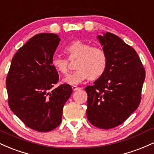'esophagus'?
I'll return each instance as SVG.
<instances>
[{
  "label": "esophagus",
  "mask_w": 154,
  "mask_h": 154,
  "mask_svg": "<svg viewBox=\"0 0 154 154\" xmlns=\"http://www.w3.org/2000/svg\"><path fill=\"white\" fill-rule=\"evenodd\" d=\"M72 90H73V91H76V90H79V89H81L82 88L78 87V86H72Z\"/></svg>",
  "instance_id": "esophagus-1"
}]
</instances>
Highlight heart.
Masks as SVG:
<instances>
[{
  "instance_id": "obj_1",
  "label": "heart",
  "mask_w": 154,
  "mask_h": 154,
  "mask_svg": "<svg viewBox=\"0 0 154 154\" xmlns=\"http://www.w3.org/2000/svg\"><path fill=\"white\" fill-rule=\"evenodd\" d=\"M70 60L77 58L75 63L76 70L69 74L63 82L70 85H77L90 77L95 79L104 73L108 65V56L99 46H91L88 43L74 41L65 47ZM51 65L55 70L63 74L68 71V60L59 55L51 58Z\"/></svg>"
}]
</instances>
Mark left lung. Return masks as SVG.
I'll return each instance as SVG.
<instances>
[{
  "instance_id": "1",
  "label": "left lung",
  "mask_w": 154,
  "mask_h": 154,
  "mask_svg": "<svg viewBox=\"0 0 154 154\" xmlns=\"http://www.w3.org/2000/svg\"><path fill=\"white\" fill-rule=\"evenodd\" d=\"M97 38L108 65L94 85L85 88L86 116L94 127L108 129L122 124L138 108L146 71L135 50L118 36L106 32Z\"/></svg>"
}]
</instances>
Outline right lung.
<instances>
[{
	"mask_svg": "<svg viewBox=\"0 0 154 154\" xmlns=\"http://www.w3.org/2000/svg\"><path fill=\"white\" fill-rule=\"evenodd\" d=\"M60 38L54 33H40L22 46L11 60L6 86L10 109L30 129L49 132L62 122L63 107L72 89L59 80L51 65Z\"/></svg>",
	"mask_w": 154,
	"mask_h": 154,
	"instance_id": "right-lung-1",
	"label": "right lung"
}]
</instances>
